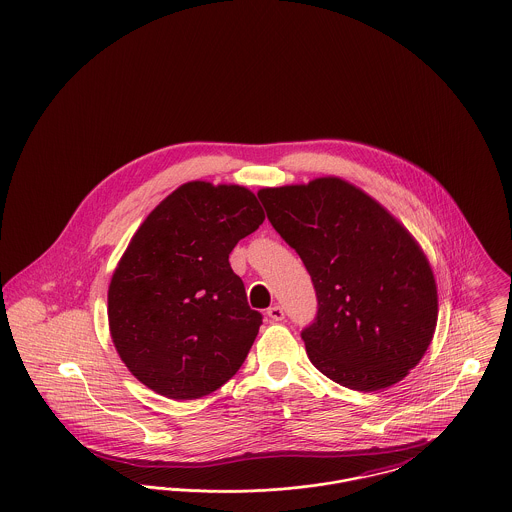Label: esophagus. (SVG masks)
Here are the masks:
<instances>
[{
    "mask_svg": "<svg viewBox=\"0 0 512 512\" xmlns=\"http://www.w3.org/2000/svg\"><path fill=\"white\" fill-rule=\"evenodd\" d=\"M268 316L272 318L273 322H279V320L285 318V312L279 305H273V307L268 308Z\"/></svg>",
    "mask_w": 512,
    "mask_h": 512,
    "instance_id": "esophagus-1",
    "label": "esophagus"
}]
</instances>
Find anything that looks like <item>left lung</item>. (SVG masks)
<instances>
[{"instance_id":"obj_1","label":"left lung","mask_w":512,"mask_h":512,"mask_svg":"<svg viewBox=\"0 0 512 512\" xmlns=\"http://www.w3.org/2000/svg\"><path fill=\"white\" fill-rule=\"evenodd\" d=\"M258 198L316 289L318 314L303 332L310 363L359 392L408 376L439 316L435 275L419 242L340 176L262 188Z\"/></svg>"}]
</instances>
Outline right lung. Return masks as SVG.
I'll return each instance as SVG.
<instances>
[{
    "instance_id": "obj_1",
    "label": "right lung",
    "mask_w": 512,
    "mask_h": 512,
    "mask_svg": "<svg viewBox=\"0 0 512 512\" xmlns=\"http://www.w3.org/2000/svg\"><path fill=\"white\" fill-rule=\"evenodd\" d=\"M264 219L248 188L192 180L137 227L108 285V328L141 384L196 400L239 371L262 314L248 307L229 254Z\"/></svg>"
}]
</instances>
